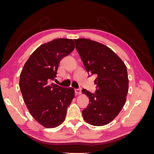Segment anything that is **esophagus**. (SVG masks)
Masks as SVG:
<instances>
[{"label": "esophagus", "instance_id": "1", "mask_svg": "<svg viewBox=\"0 0 154 154\" xmlns=\"http://www.w3.org/2000/svg\"><path fill=\"white\" fill-rule=\"evenodd\" d=\"M75 93L76 94H78V95L81 94H82L81 89H80V88H78V89H75Z\"/></svg>", "mask_w": 154, "mask_h": 154}]
</instances>
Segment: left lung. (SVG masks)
Returning <instances> with one entry per match:
<instances>
[{
  "instance_id": "1",
  "label": "left lung",
  "mask_w": 154,
  "mask_h": 154,
  "mask_svg": "<svg viewBox=\"0 0 154 154\" xmlns=\"http://www.w3.org/2000/svg\"><path fill=\"white\" fill-rule=\"evenodd\" d=\"M76 48L88 74L96 76L94 94L82 89L89 104L83 118L93 126H103L116 118L123 109L128 91L125 64L107 46L86 38L74 39Z\"/></svg>"
}]
</instances>
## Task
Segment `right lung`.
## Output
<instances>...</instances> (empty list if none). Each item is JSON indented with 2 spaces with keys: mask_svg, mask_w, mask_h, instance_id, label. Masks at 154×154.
I'll use <instances>...</instances> for the list:
<instances>
[{
  "mask_svg": "<svg viewBox=\"0 0 154 154\" xmlns=\"http://www.w3.org/2000/svg\"><path fill=\"white\" fill-rule=\"evenodd\" d=\"M74 48L72 39L58 38L44 44L31 54L21 71L23 100L32 118L45 128H55L64 122L74 97L72 88L49 83L57 78L62 59Z\"/></svg>",
  "mask_w": 154,
  "mask_h": 154,
  "instance_id": "1",
  "label": "right lung"
}]
</instances>
